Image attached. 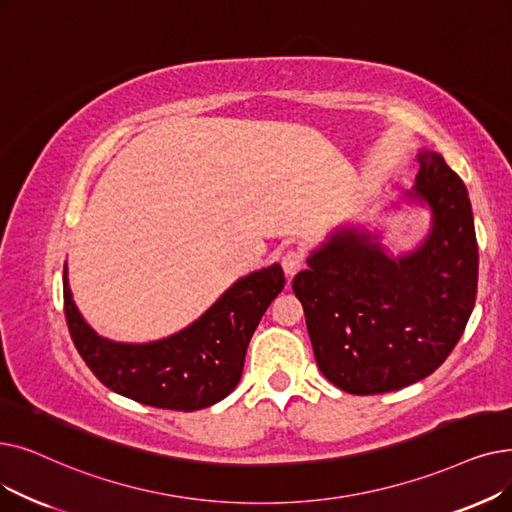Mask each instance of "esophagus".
Here are the masks:
<instances>
[{
    "mask_svg": "<svg viewBox=\"0 0 512 512\" xmlns=\"http://www.w3.org/2000/svg\"><path fill=\"white\" fill-rule=\"evenodd\" d=\"M303 263H305V257L297 249H291L282 255V270L288 278H293L303 268Z\"/></svg>",
    "mask_w": 512,
    "mask_h": 512,
    "instance_id": "1",
    "label": "esophagus"
}]
</instances>
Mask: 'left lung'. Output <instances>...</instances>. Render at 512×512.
Returning a JSON list of instances; mask_svg holds the SVG:
<instances>
[{
	"instance_id": "1",
	"label": "left lung",
	"mask_w": 512,
	"mask_h": 512,
	"mask_svg": "<svg viewBox=\"0 0 512 512\" xmlns=\"http://www.w3.org/2000/svg\"><path fill=\"white\" fill-rule=\"evenodd\" d=\"M416 161L414 188L387 209L425 207L429 230L420 242L393 253L381 230L341 226L293 280L318 368L353 395L397 391L435 372L475 305L479 257L469 192L441 154L420 150Z\"/></svg>"
}]
</instances>
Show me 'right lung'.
<instances>
[{
	"label": "right lung",
	"mask_w": 512,
	"mask_h": 512,
	"mask_svg": "<svg viewBox=\"0 0 512 512\" xmlns=\"http://www.w3.org/2000/svg\"><path fill=\"white\" fill-rule=\"evenodd\" d=\"M284 288L280 263L238 278L175 335L150 343L106 339L73 301L64 263V314L85 364L110 391L167 410H203L234 391L253 332Z\"/></svg>",
	"instance_id": "right-lung-1"
}]
</instances>
